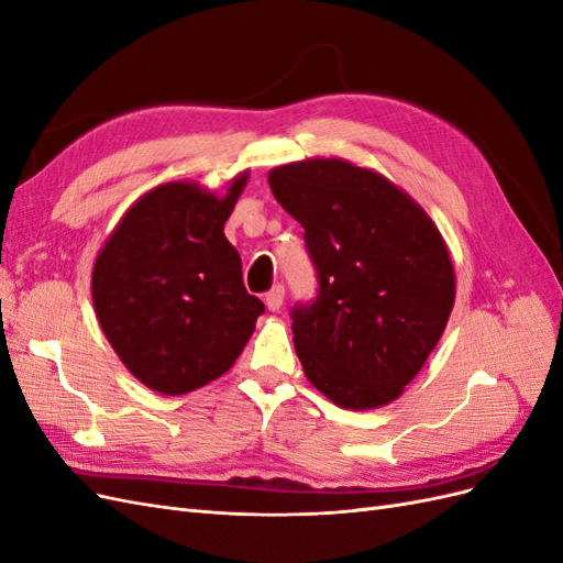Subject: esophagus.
Wrapping results in <instances>:
<instances>
[{
  "label": "esophagus",
  "instance_id": "obj_1",
  "mask_svg": "<svg viewBox=\"0 0 563 563\" xmlns=\"http://www.w3.org/2000/svg\"><path fill=\"white\" fill-rule=\"evenodd\" d=\"M265 305H267L269 312H279V308L284 305V286L282 284L272 286L269 291L265 294Z\"/></svg>",
  "mask_w": 563,
  "mask_h": 563
}]
</instances>
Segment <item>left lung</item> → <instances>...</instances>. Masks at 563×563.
<instances>
[{
    "label": "left lung",
    "mask_w": 563,
    "mask_h": 563,
    "mask_svg": "<svg viewBox=\"0 0 563 563\" xmlns=\"http://www.w3.org/2000/svg\"><path fill=\"white\" fill-rule=\"evenodd\" d=\"M267 180L317 267V300L291 312L305 376L356 411L399 399L453 310L444 236L395 183L345 159L284 164Z\"/></svg>",
    "instance_id": "1"
}]
</instances>
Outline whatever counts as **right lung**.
Segmentation results:
<instances>
[{
	"label": "right lung",
	"instance_id": "1",
	"mask_svg": "<svg viewBox=\"0 0 563 563\" xmlns=\"http://www.w3.org/2000/svg\"><path fill=\"white\" fill-rule=\"evenodd\" d=\"M249 172L225 195L197 183L145 192L100 249L91 298L100 329L150 389L187 395L223 376L265 305L249 296L242 258L223 232Z\"/></svg>",
	"mask_w": 563,
	"mask_h": 563
}]
</instances>
